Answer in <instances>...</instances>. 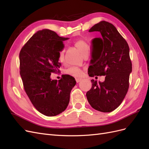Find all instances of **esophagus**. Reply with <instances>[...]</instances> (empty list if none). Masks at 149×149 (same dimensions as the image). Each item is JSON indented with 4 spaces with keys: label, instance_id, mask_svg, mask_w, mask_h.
I'll list each match as a JSON object with an SVG mask.
<instances>
[{
    "label": "esophagus",
    "instance_id": "esophagus-1",
    "mask_svg": "<svg viewBox=\"0 0 149 149\" xmlns=\"http://www.w3.org/2000/svg\"><path fill=\"white\" fill-rule=\"evenodd\" d=\"M75 81H76V82H77L78 83V82H79L80 81H81V78H76V79H75Z\"/></svg>",
    "mask_w": 149,
    "mask_h": 149
}]
</instances>
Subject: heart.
Listing matches in <instances>:
<instances>
[{
    "label": "heart",
    "mask_w": 149,
    "mask_h": 149,
    "mask_svg": "<svg viewBox=\"0 0 149 149\" xmlns=\"http://www.w3.org/2000/svg\"><path fill=\"white\" fill-rule=\"evenodd\" d=\"M74 46L78 49V50L81 53V54L84 55L87 53L89 52V45H87L86 42L83 40H78L74 42ZM64 58V50H61L59 53V60L60 61L63 60ZM66 73L70 76L74 77H81L82 74V71L81 68L76 67H72L66 71Z\"/></svg>",
    "instance_id": "1"
}]
</instances>
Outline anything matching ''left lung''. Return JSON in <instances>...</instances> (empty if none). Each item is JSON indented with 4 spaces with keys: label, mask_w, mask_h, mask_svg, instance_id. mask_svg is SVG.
Segmentation results:
<instances>
[{
    "label": "left lung",
    "mask_w": 149,
    "mask_h": 149,
    "mask_svg": "<svg viewBox=\"0 0 149 149\" xmlns=\"http://www.w3.org/2000/svg\"><path fill=\"white\" fill-rule=\"evenodd\" d=\"M93 31L100 32L101 37L95 38L91 41L88 74L90 77L105 75V80L102 82L91 80L92 87L86 96L94 109L109 113L120 105L127 93L132 71L130 48L111 23L100 21L89 31Z\"/></svg>",
    "instance_id": "1"
}]
</instances>
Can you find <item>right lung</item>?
I'll return each instance as SVG.
<instances>
[{
	"label": "right lung",
	"mask_w": 149,
	"mask_h": 149,
	"mask_svg": "<svg viewBox=\"0 0 149 149\" xmlns=\"http://www.w3.org/2000/svg\"><path fill=\"white\" fill-rule=\"evenodd\" d=\"M67 40L44 29L34 34L19 53L24 90L35 108L45 116H54L65 110L76 84L69 75L58 81L50 78L51 73L59 70V53L64 48L63 41Z\"/></svg>",
	"instance_id": "add662e5"
}]
</instances>
